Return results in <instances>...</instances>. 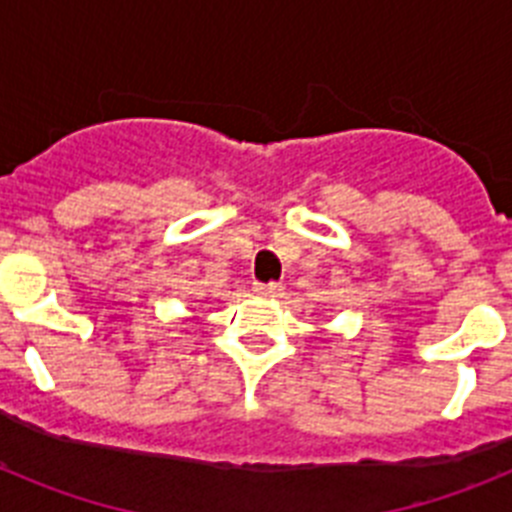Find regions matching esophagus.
Returning a JSON list of instances; mask_svg holds the SVG:
<instances>
[{
    "instance_id": "obj_1",
    "label": "esophagus",
    "mask_w": 512,
    "mask_h": 512,
    "mask_svg": "<svg viewBox=\"0 0 512 512\" xmlns=\"http://www.w3.org/2000/svg\"><path fill=\"white\" fill-rule=\"evenodd\" d=\"M253 292H256V295H261V297H279L284 292V287H282V284H277V282H269V284L256 282V284H253Z\"/></svg>"
}]
</instances>
